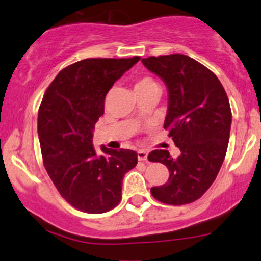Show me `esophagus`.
Returning a JSON list of instances; mask_svg holds the SVG:
<instances>
[{
	"label": "esophagus",
	"instance_id": "1",
	"mask_svg": "<svg viewBox=\"0 0 261 261\" xmlns=\"http://www.w3.org/2000/svg\"><path fill=\"white\" fill-rule=\"evenodd\" d=\"M137 155H138V160L139 161L148 160V152H146L145 150H139V151L137 152Z\"/></svg>",
	"mask_w": 261,
	"mask_h": 261
}]
</instances>
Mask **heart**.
<instances>
[{
	"mask_svg": "<svg viewBox=\"0 0 261 261\" xmlns=\"http://www.w3.org/2000/svg\"><path fill=\"white\" fill-rule=\"evenodd\" d=\"M158 87L156 82L151 76H140L134 81V89H146V88H154Z\"/></svg>",
	"mask_w": 261,
	"mask_h": 261,
	"instance_id": "1",
	"label": "heart"
}]
</instances>
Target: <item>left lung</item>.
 Returning <instances> with one entry per match:
<instances>
[{
	"mask_svg": "<svg viewBox=\"0 0 261 261\" xmlns=\"http://www.w3.org/2000/svg\"><path fill=\"white\" fill-rule=\"evenodd\" d=\"M142 62L168 89L164 128L180 150L177 159L167 150L150 152L149 161L170 171L167 182L150 192L168 205L193 203L210 188L225 160L232 122L227 94L209 68L186 55L151 56Z\"/></svg>",
	"mask_w": 261,
	"mask_h": 261,
	"instance_id": "left-lung-1",
	"label": "left lung"
}]
</instances>
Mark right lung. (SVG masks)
Returning <instances> with one entry per match:
<instances>
[{"label":"right lung","mask_w":261,"mask_h":261,"mask_svg":"<svg viewBox=\"0 0 261 261\" xmlns=\"http://www.w3.org/2000/svg\"><path fill=\"white\" fill-rule=\"evenodd\" d=\"M140 60L87 58L66 67L46 89L38 115L42 161L60 194L75 209L101 214L117 206L124 174L138 162L133 150L93 145L105 97Z\"/></svg>","instance_id":"add662e5"}]
</instances>
